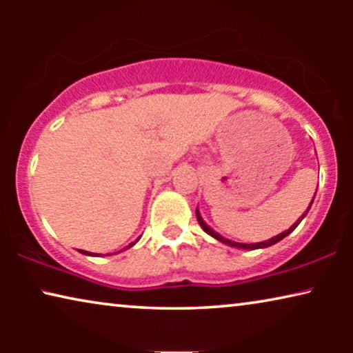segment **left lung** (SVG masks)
<instances>
[{
	"mask_svg": "<svg viewBox=\"0 0 353 353\" xmlns=\"http://www.w3.org/2000/svg\"><path fill=\"white\" fill-rule=\"evenodd\" d=\"M315 194H316V192H315ZM313 199H315V197H313ZM313 199H312V202H310V205H308V209H307L305 212H303L302 216H299V220L296 221V223H294V225L291 226V228L286 230V231H283V233H279L278 236H274V238H272V239H268V241H262V243H254V244L236 243V241H231V239H226V238H223V236L219 234V233H216V231L212 230L210 226L207 225L204 220H202V216H201V212H199V209H196V216H197V221H199L201 228L204 230L207 234H210L212 238H215L216 241H220V243H223V244H226V245H231V248H236V249H245V250H254V249H265V248H270V245H273V244L279 243V241H281L283 238H286L288 234H291L292 231L297 228L299 223H301V221L303 220V216H305V215L308 214V210H310V207H312V204H313Z\"/></svg>",
	"mask_w": 353,
	"mask_h": 353,
	"instance_id": "obj_1",
	"label": "left lung"
}]
</instances>
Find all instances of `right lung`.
<instances>
[{"label":"right lung","instance_id":"right-lung-1","mask_svg":"<svg viewBox=\"0 0 353 353\" xmlns=\"http://www.w3.org/2000/svg\"><path fill=\"white\" fill-rule=\"evenodd\" d=\"M139 239V238H138ZM138 239L137 241H134V243H132V244H130L128 245V248H132V245H134V244H137L138 243ZM80 252L81 254H85V255H94V257H98V254H91V252H86V250H80Z\"/></svg>","mask_w":353,"mask_h":353}]
</instances>
